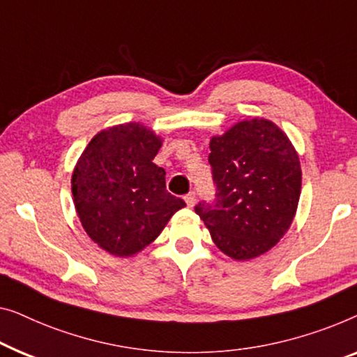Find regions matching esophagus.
Here are the masks:
<instances>
[{
    "instance_id": "esophagus-1",
    "label": "esophagus",
    "mask_w": 357,
    "mask_h": 357,
    "mask_svg": "<svg viewBox=\"0 0 357 357\" xmlns=\"http://www.w3.org/2000/svg\"><path fill=\"white\" fill-rule=\"evenodd\" d=\"M184 200H185V204H188V207H194V205H195V192H189L184 197Z\"/></svg>"
}]
</instances>
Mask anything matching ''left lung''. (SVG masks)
<instances>
[{
	"instance_id": "8db88e82",
	"label": "left lung",
	"mask_w": 357,
	"mask_h": 357,
	"mask_svg": "<svg viewBox=\"0 0 357 357\" xmlns=\"http://www.w3.org/2000/svg\"><path fill=\"white\" fill-rule=\"evenodd\" d=\"M217 192L199 202L217 248L234 260L259 257L293 223L301 194V163L288 135L264 118L241 121L210 140Z\"/></svg>"
}]
</instances>
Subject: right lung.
<instances>
[{
    "label": "right lung",
    "mask_w": 357,
    "mask_h": 357,
    "mask_svg": "<svg viewBox=\"0 0 357 357\" xmlns=\"http://www.w3.org/2000/svg\"><path fill=\"white\" fill-rule=\"evenodd\" d=\"M160 147L162 139L142 124H119L95 135L74 168L73 197L80 223L109 254H137L185 207L168 192L167 173L153 163Z\"/></svg>",
    "instance_id": "right-lung-1"
}]
</instances>
